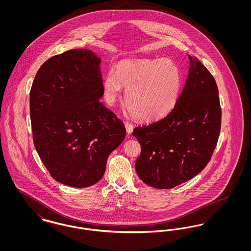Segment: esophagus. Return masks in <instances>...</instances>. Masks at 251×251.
Segmentation results:
<instances>
[{
  "label": "esophagus",
  "mask_w": 251,
  "mask_h": 251,
  "mask_svg": "<svg viewBox=\"0 0 251 251\" xmlns=\"http://www.w3.org/2000/svg\"><path fill=\"white\" fill-rule=\"evenodd\" d=\"M124 124H125V128H126V131L127 132L130 134L133 131V126H132V124L130 123V122H128V121H125L124 122Z\"/></svg>",
  "instance_id": "1"
}]
</instances>
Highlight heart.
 Masks as SVG:
<instances>
[{
	"label": "heart",
	"mask_w": 251,
	"mask_h": 251,
	"mask_svg": "<svg viewBox=\"0 0 251 251\" xmlns=\"http://www.w3.org/2000/svg\"><path fill=\"white\" fill-rule=\"evenodd\" d=\"M116 72H108L103 80V93L109 104L115 102L125 87L126 105L138 120H160L174 107L180 88V72L173 61L121 60Z\"/></svg>",
	"instance_id": "b5f03b06"
}]
</instances>
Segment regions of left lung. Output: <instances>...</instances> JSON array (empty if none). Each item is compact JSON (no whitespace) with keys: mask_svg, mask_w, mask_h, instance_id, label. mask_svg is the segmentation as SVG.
Listing matches in <instances>:
<instances>
[{"mask_svg":"<svg viewBox=\"0 0 251 251\" xmlns=\"http://www.w3.org/2000/svg\"><path fill=\"white\" fill-rule=\"evenodd\" d=\"M188 57V76L172 111L132 132L141 145L136 173L154 188H173L197 176L219 137L221 108L215 78L197 57Z\"/></svg>","mask_w":251,"mask_h":251,"instance_id":"obj_1","label":"left lung"}]
</instances>
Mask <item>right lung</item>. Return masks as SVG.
<instances>
[{"label": "right lung", "instance_id": "1", "mask_svg": "<svg viewBox=\"0 0 251 251\" xmlns=\"http://www.w3.org/2000/svg\"><path fill=\"white\" fill-rule=\"evenodd\" d=\"M100 62L87 49L52 56L38 70L30 92L36 151L50 176L72 187L101 179L108 156L126 135L123 122L99 100Z\"/></svg>", "mask_w": 251, "mask_h": 251}]
</instances>
